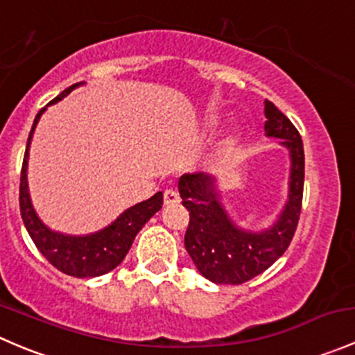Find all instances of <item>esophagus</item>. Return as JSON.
Segmentation results:
<instances>
[{
  "label": "esophagus",
  "instance_id": "obj_1",
  "mask_svg": "<svg viewBox=\"0 0 355 355\" xmlns=\"http://www.w3.org/2000/svg\"><path fill=\"white\" fill-rule=\"evenodd\" d=\"M180 200V196L175 189H166L164 191V204H177Z\"/></svg>",
  "mask_w": 355,
  "mask_h": 355
}]
</instances>
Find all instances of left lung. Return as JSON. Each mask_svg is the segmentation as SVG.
Here are the masks:
<instances>
[{
  "label": "left lung",
  "instance_id": "obj_1",
  "mask_svg": "<svg viewBox=\"0 0 355 355\" xmlns=\"http://www.w3.org/2000/svg\"><path fill=\"white\" fill-rule=\"evenodd\" d=\"M264 130L282 139L290 153L288 199L273 227L249 232L237 227L216 192V178L206 173L182 175V204L189 211L185 249L204 278L220 285H241L266 271L287 250L299 223L304 192V146L299 130L271 101H264Z\"/></svg>",
  "mask_w": 355,
  "mask_h": 355
}]
</instances>
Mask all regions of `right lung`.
Instances as JSON below:
<instances>
[{
  "label": "right lung",
  "instance_id": "add662e5",
  "mask_svg": "<svg viewBox=\"0 0 355 355\" xmlns=\"http://www.w3.org/2000/svg\"><path fill=\"white\" fill-rule=\"evenodd\" d=\"M84 82L70 85L60 96H56L53 101H62L65 96L70 94L75 87H78ZM46 108H42L35 114L34 125L28 134L27 149H25L22 173H20V214L32 242L39 249V252L62 273L70 275L77 278H89V277H101L114 270L118 264L123 261L134 242L135 235L139 234L142 227L155 216L161 209L163 204V192H157L151 199L142 200L135 206L128 207L127 211L120 214L113 223L108 225L103 230L89 235H65L60 232H53L42 223L35 214L32 207L31 198H28L27 189V159H28V146H31L32 134L35 130L39 118L44 113Z\"/></svg>",
  "mask_w": 355,
  "mask_h": 355
}]
</instances>
